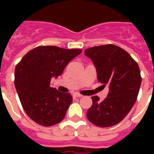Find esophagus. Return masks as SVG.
<instances>
[{"instance_id":"34e87169","label":"esophagus","mask_w":154,"mask_h":154,"mask_svg":"<svg viewBox=\"0 0 154 154\" xmlns=\"http://www.w3.org/2000/svg\"><path fill=\"white\" fill-rule=\"evenodd\" d=\"M73 97H78V98H80V97H82V95H81V94H79V93H73Z\"/></svg>"}]
</instances>
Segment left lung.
I'll return each mask as SVG.
<instances>
[{
    "mask_svg": "<svg viewBox=\"0 0 154 154\" xmlns=\"http://www.w3.org/2000/svg\"><path fill=\"white\" fill-rule=\"evenodd\" d=\"M85 55L92 60L98 82L109 87L104 100L100 101L97 96L91 97L87 119L99 127L116 125L128 115L137 100L142 81L139 65L125 50L114 44L87 48Z\"/></svg>",
    "mask_w": 154,
    "mask_h": 154,
    "instance_id": "obj_1",
    "label": "left lung"
}]
</instances>
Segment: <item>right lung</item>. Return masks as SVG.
<instances>
[{
  "instance_id": "1",
  "label": "right lung",
  "mask_w": 154,
  "mask_h": 154,
  "mask_svg": "<svg viewBox=\"0 0 154 154\" xmlns=\"http://www.w3.org/2000/svg\"><path fill=\"white\" fill-rule=\"evenodd\" d=\"M82 49L38 46L22 57L15 70V86L22 107L38 125L52 126L63 119L72 101L69 93L50 87L52 77L60 76Z\"/></svg>"
}]
</instances>
